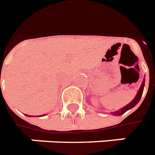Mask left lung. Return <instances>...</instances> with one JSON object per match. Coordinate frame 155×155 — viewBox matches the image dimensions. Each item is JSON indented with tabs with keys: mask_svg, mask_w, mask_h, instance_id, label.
Here are the masks:
<instances>
[{
	"mask_svg": "<svg viewBox=\"0 0 155 155\" xmlns=\"http://www.w3.org/2000/svg\"><path fill=\"white\" fill-rule=\"evenodd\" d=\"M144 86H145V80H143V84H142V85H141L140 88H139V91H138V93H137L135 98H134L131 102H130V104H127V106L123 107L121 108L120 110H117V111H114V112H113L112 114H114V115H122V114H124L126 111H127L128 110H130V109L134 107V106H136V104L139 103V100L141 99V97H142V95H143V89H144Z\"/></svg>",
	"mask_w": 155,
	"mask_h": 155,
	"instance_id": "8db88e82",
	"label": "left lung"
}]
</instances>
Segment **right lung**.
Here are the masks:
<instances>
[{"instance_id":"add662e5","label":"right lung","mask_w":155,"mask_h":155,"mask_svg":"<svg viewBox=\"0 0 155 155\" xmlns=\"http://www.w3.org/2000/svg\"><path fill=\"white\" fill-rule=\"evenodd\" d=\"M26 116H28V115H27V114H26Z\"/></svg>"}]
</instances>
